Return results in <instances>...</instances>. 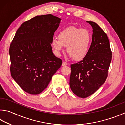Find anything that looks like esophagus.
<instances>
[{
	"instance_id": "1",
	"label": "esophagus",
	"mask_w": 125,
	"mask_h": 125,
	"mask_svg": "<svg viewBox=\"0 0 125 125\" xmlns=\"http://www.w3.org/2000/svg\"><path fill=\"white\" fill-rule=\"evenodd\" d=\"M67 63L66 62H63L62 63V66H67Z\"/></svg>"
}]
</instances>
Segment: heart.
I'll use <instances>...</instances> for the list:
<instances>
[{"mask_svg":"<svg viewBox=\"0 0 125 125\" xmlns=\"http://www.w3.org/2000/svg\"><path fill=\"white\" fill-rule=\"evenodd\" d=\"M91 41V34L88 30L69 27L60 32L58 38L54 37L52 43L57 55H60L64 47H66L70 57L79 61L88 55Z\"/></svg>","mask_w":125,"mask_h":125,"instance_id":"1","label":"heart"}]
</instances>
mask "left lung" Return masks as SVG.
Segmentation results:
<instances>
[{
	"instance_id": "obj_1",
	"label": "left lung",
	"mask_w": 125,
	"mask_h": 125,
	"mask_svg": "<svg viewBox=\"0 0 125 125\" xmlns=\"http://www.w3.org/2000/svg\"><path fill=\"white\" fill-rule=\"evenodd\" d=\"M93 28L92 42L88 55L71 65L70 86L73 93L86 98L104 84L112 60L109 39L97 23L86 21Z\"/></svg>"
}]
</instances>
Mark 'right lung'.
I'll list each match as a JSON object with an SVG mask.
<instances>
[{"instance_id":"right-lung-1","label":"right lung","mask_w":125,"mask_h":125,"mask_svg":"<svg viewBox=\"0 0 125 125\" xmlns=\"http://www.w3.org/2000/svg\"><path fill=\"white\" fill-rule=\"evenodd\" d=\"M61 20L51 14L37 16L20 26L11 43V76L31 95H37L47 87L62 63L51 47Z\"/></svg>"}]
</instances>
